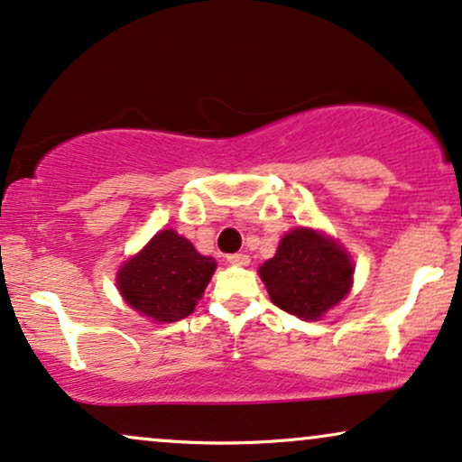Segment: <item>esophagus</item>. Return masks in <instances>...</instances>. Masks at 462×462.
Segmentation results:
<instances>
[{
    "instance_id": "34e87169",
    "label": "esophagus",
    "mask_w": 462,
    "mask_h": 462,
    "mask_svg": "<svg viewBox=\"0 0 462 462\" xmlns=\"http://www.w3.org/2000/svg\"><path fill=\"white\" fill-rule=\"evenodd\" d=\"M226 260H227V264H232V266H247L249 264L247 254H230V255H226Z\"/></svg>"
}]
</instances>
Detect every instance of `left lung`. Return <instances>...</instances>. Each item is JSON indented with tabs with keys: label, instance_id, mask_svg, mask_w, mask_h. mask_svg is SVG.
I'll return each instance as SVG.
<instances>
[{
	"label": "left lung",
	"instance_id": "obj_1",
	"mask_svg": "<svg viewBox=\"0 0 462 462\" xmlns=\"http://www.w3.org/2000/svg\"><path fill=\"white\" fill-rule=\"evenodd\" d=\"M258 273L274 305L300 319L322 318L346 299L354 282L347 251L311 227L288 232Z\"/></svg>",
	"mask_w": 462,
	"mask_h": 462
}]
</instances>
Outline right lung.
Instances as JSON below:
<instances>
[{"label":"right lung","mask_w":462,"mask_h":462,"mask_svg":"<svg viewBox=\"0 0 462 462\" xmlns=\"http://www.w3.org/2000/svg\"><path fill=\"white\" fill-rule=\"evenodd\" d=\"M217 262L177 232L162 230L116 271L127 305L153 322H179L194 311Z\"/></svg>","instance_id":"add662e5"}]
</instances>
